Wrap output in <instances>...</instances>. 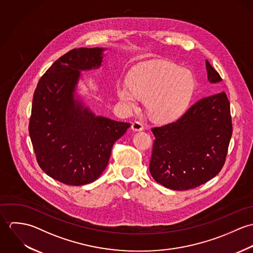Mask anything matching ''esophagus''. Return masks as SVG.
<instances>
[{"mask_svg": "<svg viewBox=\"0 0 253 253\" xmlns=\"http://www.w3.org/2000/svg\"><path fill=\"white\" fill-rule=\"evenodd\" d=\"M131 129H132L133 131H141V130L144 129V126H143V125H142L141 123H139V122H134V123H132V125H131Z\"/></svg>", "mask_w": 253, "mask_h": 253, "instance_id": "1", "label": "esophagus"}]
</instances>
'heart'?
Segmentation results:
<instances>
[{
    "mask_svg": "<svg viewBox=\"0 0 253 253\" xmlns=\"http://www.w3.org/2000/svg\"><path fill=\"white\" fill-rule=\"evenodd\" d=\"M194 86L190 71L169 61L155 59L138 65L129 83H119L117 95L128 108H136L139 99L146 98V109L152 119L169 122L187 107Z\"/></svg>",
    "mask_w": 253,
    "mask_h": 253,
    "instance_id": "1",
    "label": "heart"
}]
</instances>
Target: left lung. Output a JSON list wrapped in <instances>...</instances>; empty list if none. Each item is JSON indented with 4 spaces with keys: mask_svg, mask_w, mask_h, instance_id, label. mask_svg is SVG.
Wrapping results in <instances>:
<instances>
[{
    "mask_svg": "<svg viewBox=\"0 0 253 253\" xmlns=\"http://www.w3.org/2000/svg\"><path fill=\"white\" fill-rule=\"evenodd\" d=\"M211 84L222 81L206 60ZM233 131L225 92L195 103L176 122L152 128L156 137L150 173L166 188L184 191L215 177L222 169Z\"/></svg>",
    "mask_w": 253,
    "mask_h": 253,
    "instance_id": "1",
    "label": "left lung"
}]
</instances>
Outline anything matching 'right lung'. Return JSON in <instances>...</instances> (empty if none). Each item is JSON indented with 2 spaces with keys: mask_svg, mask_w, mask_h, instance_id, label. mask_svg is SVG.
Instances as JSON below:
<instances>
[{
  "mask_svg": "<svg viewBox=\"0 0 253 253\" xmlns=\"http://www.w3.org/2000/svg\"><path fill=\"white\" fill-rule=\"evenodd\" d=\"M106 48L80 47L58 58L38 83L29 135L40 168L51 178L80 186L96 180L112 147L129 123L96 116L77 93L82 71L98 69Z\"/></svg>",
  "mask_w": 253,
  "mask_h": 253,
  "instance_id": "obj_1",
  "label": "right lung"
}]
</instances>
